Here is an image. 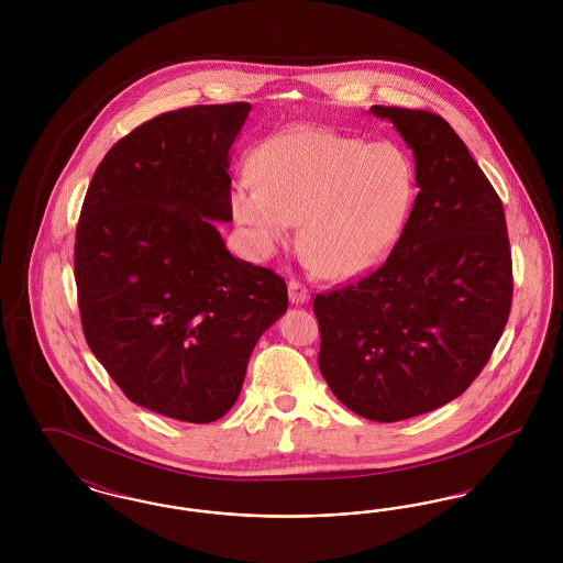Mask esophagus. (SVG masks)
Segmentation results:
<instances>
[{"mask_svg":"<svg viewBox=\"0 0 563 563\" xmlns=\"http://www.w3.org/2000/svg\"><path fill=\"white\" fill-rule=\"evenodd\" d=\"M289 299L291 303H306L310 299V291L299 283V280H289Z\"/></svg>","mask_w":563,"mask_h":563,"instance_id":"1","label":"esophagus"}]
</instances>
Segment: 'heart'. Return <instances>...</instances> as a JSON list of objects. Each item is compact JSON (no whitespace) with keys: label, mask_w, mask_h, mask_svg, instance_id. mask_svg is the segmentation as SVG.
Here are the masks:
<instances>
[{"label":"heart","mask_w":563,"mask_h":563,"mask_svg":"<svg viewBox=\"0 0 563 563\" xmlns=\"http://www.w3.org/2000/svg\"><path fill=\"white\" fill-rule=\"evenodd\" d=\"M255 179L232 188V211L257 257L289 241L329 278L379 262L401 236L416 198V166L397 143H363L327 131L268 141L253 162Z\"/></svg>","instance_id":"b5f03b06"}]
</instances>
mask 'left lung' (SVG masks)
<instances>
[{"mask_svg":"<svg viewBox=\"0 0 563 563\" xmlns=\"http://www.w3.org/2000/svg\"><path fill=\"white\" fill-rule=\"evenodd\" d=\"M369 111L411 150L418 196L382 268L314 297L319 367L354 413L399 422L454 401L489 361L509 321V236L498 194L441 115Z\"/></svg>","mask_w":563,"mask_h":563,"instance_id":"left-lung-1","label":"left lung"}]
</instances>
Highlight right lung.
Returning <instances> with one entry per match:
<instances>
[{
	"label": "right lung",
	"mask_w": 563,
	"mask_h": 563,
	"mask_svg": "<svg viewBox=\"0 0 563 563\" xmlns=\"http://www.w3.org/2000/svg\"><path fill=\"white\" fill-rule=\"evenodd\" d=\"M249 103L162 113L99 164L76 232L81 327L131 401L207 424L241 395L251 352L289 306L272 269L234 257L230 150Z\"/></svg>",
	"instance_id": "right-lung-1"
}]
</instances>
